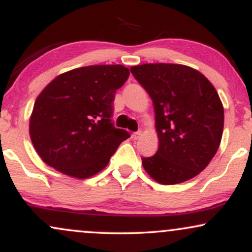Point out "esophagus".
<instances>
[{
  "label": "esophagus",
  "mask_w": 252,
  "mask_h": 252,
  "mask_svg": "<svg viewBox=\"0 0 252 252\" xmlns=\"http://www.w3.org/2000/svg\"><path fill=\"white\" fill-rule=\"evenodd\" d=\"M142 134V131H141V130H138V131H136V132H134V134H132L131 136H132V140H137L138 137H140V135Z\"/></svg>",
  "instance_id": "esophagus-1"
}]
</instances>
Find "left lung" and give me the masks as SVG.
Returning <instances> with one entry per match:
<instances>
[{"label": "left lung", "instance_id": "obj_1", "mask_svg": "<svg viewBox=\"0 0 252 252\" xmlns=\"http://www.w3.org/2000/svg\"><path fill=\"white\" fill-rule=\"evenodd\" d=\"M152 98L158 149L142 158L146 172L162 185L194 178L211 162L221 141L224 108L204 74L180 63L130 68Z\"/></svg>", "mask_w": 252, "mask_h": 252}]
</instances>
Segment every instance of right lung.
<instances>
[{
    "instance_id": "right-lung-1",
    "label": "right lung",
    "mask_w": 252,
    "mask_h": 252,
    "mask_svg": "<svg viewBox=\"0 0 252 252\" xmlns=\"http://www.w3.org/2000/svg\"><path fill=\"white\" fill-rule=\"evenodd\" d=\"M129 74L123 65L85 66L60 74L42 90L31 115L30 135L43 162L77 179L105 168L130 136L111 122L115 94Z\"/></svg>"
}]
</instances>
